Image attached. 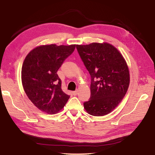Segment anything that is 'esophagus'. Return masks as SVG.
Returning a JSON list of instances; mask_svg holds the SVG:
<instances>
[{
	"label": "esophagus",
	"mask_w": 155,
	"mask_h": 155,
	"mask_svg": "<svg viewBox=\"0 0 155 155\" xmlns=\"http://www.w3.org/2000/svg\"><path fill=\"white\" fill-rule=\"evenodd\" d=\"M78 90H76V91H73L72 92V94L74 95H77V94H78Z\"/></svg>",
	"instance_id": "obj_1"
}]
</instances>
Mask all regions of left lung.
Masks as SVG:
<instances>
[{"instance_id":"8db88e82","label":"left lung","mask_w":155,"mask_h":155,"mask_svg":"<svg viewBox=\"0 0 155 155\" xmlns=\"http://www.w3.org/2000/svg\"><path fill=\"white\" fill-rule=\"evenodd\" d=\"M76 48L91 78V97L84 102V108L92 116L108 114L118 106L129 87L125 60L108 43L76 45Z\"/></svg>"}]
</instances>
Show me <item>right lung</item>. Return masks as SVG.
<instances>
[{
    "label": "right lung",
    "instance_id": "right-lung-1",
    "mask_svg": "<svg viewBox=\"0 0 155 155\" xmlns=\"http://www.w3.org/2000/svg\"><path fill=\"white\" fill-rule=\"evenodd\" d=\"M75 48V45H43L25 57L21 68L22 85L29 100L41 111L56 114L69 99L70 95L62 91V81L56 72Z\"/></svg>",
    "mask_w": 155,
    "mask_h": 155
}]
</instances>
